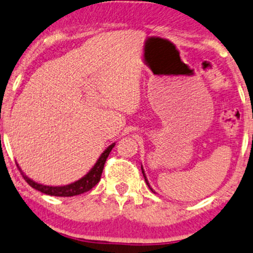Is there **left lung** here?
<instances>
[{
    "label": "left lung",
    "mask_w": 253,
    "mask_h": 253,
    "mask_svg": "<svg viewBox=\"0 0 253 253\" xmlns=\"http://www.w3.org/2000/svg\"><path fill=\"white\" fill-rule=\"evenodd\" d=\"M141 169H142V174H143V176H144V180H145V182H147L148 187H149V188L151 189V192H154V191H153V188H151L150 185H149V182H148V179H147V176H145V173H144V169H143V167H141Z\"/></svg>",
    "instance_id": "obj_1"
}]
</instances>
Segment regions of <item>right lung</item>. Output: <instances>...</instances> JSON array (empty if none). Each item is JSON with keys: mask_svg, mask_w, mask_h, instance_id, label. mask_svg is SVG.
<instances>
[{"mask_svg": "<svg viewBox=\"0 0 253 253\" xmlns=\"http://www.w3.org/2000/svg\"><path fill=\"white\" fill-rule=\"evenodd\" d=\"M116 143L110 144L105 150L103 151L102 155L99 156V159L97 160V162L94 163V166L90 169L87 174L84 175L82 179L74 181L72 183H68V185L65 186H46V185H41V183L35 182L32 179H29L27 175L23 173L22 169L20 168V166L17 165V168L20 169L21 174H22L23 179L27 181L29 186L33 187L37 191L43 193V194L47 195H53V197H74V195H79L83 194V193L88 192L90 189L93 188L94 186L99 182L100 176H102L103 173V168L104 165H105L106 159H108L110 151L112 150V148L115 147Z\"/></svg>", "mask_w": 253, "mask_h": 253, "instance_id": "add662e5", "label": "right lung"}]
</instances>
